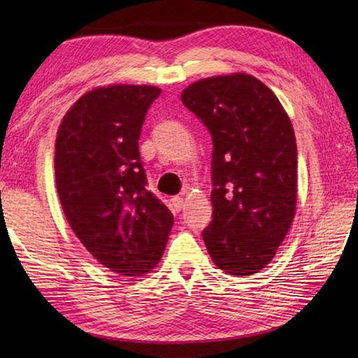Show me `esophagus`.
Listing matches in <instances>:
<instances>
[{
	"label": "esophagus",
	"mask_w": 358,
	"mask_h": 358,
	"mask_svg": "<svg viewBox=\"0 0 358 358\" xmlns=\"http://www.w3.org/2000/svg\"><path fill=\"white\" fill-rule=\"evenodd\" d=\"M171 203H172L173 210H181V208H183V199H181V196H178V195L172 196Z\"/></svg>",
	"instance_id": "1"
}]
</instances>
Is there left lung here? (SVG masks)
Listing matches in <instances>:
<instances>
[{
	"mask_svg": "<svg viewBox=\"0 0 358 358\" xmlns=\"http://www.w3.org/2000/svg\"><path fill=\"white\" fill-rule=\"evenodd\" d=\"M181 101L212 136V222L204 245L231 275L262 271L285 240L296 206L294 129L272 90L248 73L204 78Z\"/></svg>",
	"mask_w": 358,
	"mask_h": 358,
	"instance_id": "8db88e82",
	"label": "left lung"
}]
</instances>
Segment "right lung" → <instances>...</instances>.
I'll return each instance as SVG.
<instances>
[{"label": "right lung", "mask_w": 358, "mask_h": 358, "mask_svg": "<svg viewBox=\"0 0 358 358\" xmlns=\"http://www.w3.org/2000/svg\"><path fill=\"white\" fill-rule=\"evenodd\" d=\"M155 86L96 87L67 110L55 141V181L72 231L104 268L127 277L162 260L173 215L148 191L138 140Z\"/></svg>", "instance_id": "1"}]
</instances>
